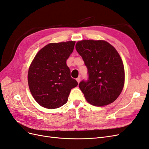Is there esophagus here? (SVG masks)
I'll return each mask as SVG.
<instances>
[{"instance_id":"obj_1","label":"esophagus","mask_w":149,"mask_h":149,"mask_svg":"<svg viewBox=\"0 0 149 149\" xmlns=\"http://www.w3.org/2000/svg\"><path fill=\"white\" fill-rule=\"evenodd\" d=\"M76 81H77V82L79 83L80 82V81H81V78L78 77V78H76Z\"/></svg>"}]
</instances>
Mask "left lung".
Wrapping results in <instances>:
<instances>
[{
	"instance_id": "8db88e82",
	"label": "left lung",
	"mask_w": 149,
	"mask_h": 149,
	"mask_svg": "<svg viewBox=\"0 0 149 149\" xmlns=\"http://www.w3.org/2000/svg\"><path fill=\"white\" fill-rule=\"evenodd\" d=\"M88 68V79L79 87L86 101L95 106L113 102L124 85L123 62L116 48L104 40H84L76 44Z\"/></svg>"
}]
</instances>
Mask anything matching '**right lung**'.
Wrapping results in <instances>:
<instances>
[{"instance_id": "right-lung-1", "label": "right lung", "mask_w": 149, "mask_h": 149, "mask_svg": "<svg viewBox=\"0 0 149 149\" xmlns=\"http://www.w3.org/2000/svg\"><path fill=\"white\" fill-rule=\"evenodd\" d=\"M74 45V41L49 43L31 62L28 72L29 86L41 106L47 109L62 106L68 101L71 89L78 86L66 65Z\"/></svg>"}]
</instances>
